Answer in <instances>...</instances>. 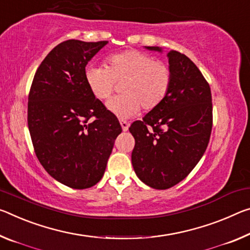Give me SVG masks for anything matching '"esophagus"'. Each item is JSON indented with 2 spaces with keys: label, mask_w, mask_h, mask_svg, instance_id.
<instances>
[{
  "label": "esophagus",
  "mask_w": 250,
  "mask_h": 250,
  "mask_svg": "<svg viewBox=\"0 0 250 250\" xmlns=\"http://www.w3.org/2000/svg\"><path fill=\"white\" fill-rule=\"evenodd\" d=\"M120 125H121V128H122V130H124V131H128V129H129V126H130L129 122H126L125 120H121L120 121Z\"/></svg>",
  "instance_id": "1"
}]
</instances>
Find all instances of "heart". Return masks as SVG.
<instances>
[{"label": "heart", "mask_w": 250, "mask_h": 250, "mask_svg": "<svg viewBox=\"0 0 250 250\" xmlns=\"http://www.w3.org/2000/svg\"><path fill=\"white\" fill-rule=\"evenodd\" d=\"M85 81L94 97L105 100L122 83V96L108 101V109L121 119H129L159 105L171 86L172 74L167 64L137 50L111 55L104 66H89Z\"/></svg>", "instance_id": "1"}]
</instances>
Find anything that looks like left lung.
<instances>
[{"mask_svg":"<svg viewBox=\"0 0 250 250\" xmlns=\"http://www.w3.org/2000/svg\"><path fill=\"white\" fill-rule=\"evenodd\" d=\"M146 49L162 52L159 46ZM167 57L172 74L167 97L129 128L136 141L134 172L160 190L173 187L191 172L207 149L212 128L211 91L203 73L178 51Z\"/></svg>","mask_w":250,"mask_h":250,"instance_id":"1","label":"left lung"}]
</instances>
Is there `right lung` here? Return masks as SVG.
<instances>
[{
    "mask_svg": "<svg viewBox=\"0 0 250 250\" xmlns=\"http://www.w3.org/2000/svg\"><path fill=\"white\" fill-rule=\"evenodd\" d=\"M106 43H60L40 64L30 89L27 125L35 154L51 177L73 189L101 180L122 131L85 81L86 64Z\"/></svg>",
    "mask_w": 250,
    "mask_h": 250,
    "instance_id": "add662e5",
    "label": "right lung"
}]
</instances>
